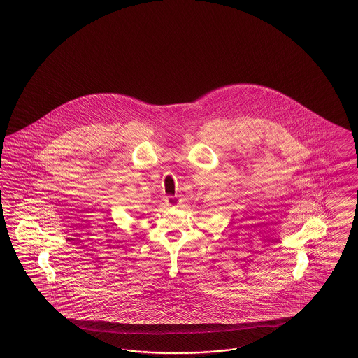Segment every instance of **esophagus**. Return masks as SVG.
<instances>
[{
	"mask_svg": "<svg viewBox=\"0 0 358 358\" xmlns=\"http://www.w3.org/2000/svg\"><path fill=\"white\" fill-rule=\"evenodd\" d=\"M165 202H166V205L168 206H178V203H180V199H178V196H176V195H168V196H165Z\"/></svg>",
	"mask_w": 358,
	"mask_h": 358,
	"instance_id": "obj_1",
	"label": "esophagus"
}]
</instances>
